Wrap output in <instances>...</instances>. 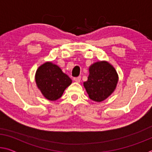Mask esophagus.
<instances>
[{"label":"esophagus","mask_w":152,"mask_h":152,"mask_svg":"<svg viewBox=\"0 0 152 152\" xmlns=\"http://www.w3.org/2000/svg\"><path fill=\"white\" fill-rule=\"evenodd\" d=\"M81 80V77L78 76V77H76V78H74V80L76 82V83H80Z\"/></svg>","instance_id":"34e87169"}]
</instances>
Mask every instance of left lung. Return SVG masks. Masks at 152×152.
I'll return each instance as SVG.
<instances>
[{
    "label": "left lung",
    "instance_id": "obj_1",
    "mask_svg": "<svg viewBox=\"0 0 152 152\" xmlns=\"http://www.w3.org/2000/svg\"><path fill=\"white\" fill-rule=\"evenodd\" d=\"M118 76L112 65L105 61H98L89 67V75L84 86L91 99L104 101L114 92Z\"/></svg>",
    "mask_w": 152,
    "mask_h": 152
}]
</instances>
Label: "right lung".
<instances>
[{"label": "right lung", "instance_id": "obj_1", "mask_svg": "<svg viewBox=\"0 0 152 152\" xmlns=\"http://www.w3.org/2000/svg\"><path fill=\"white\" fill-rule=\"evenodd\" d=\"M35 80L43 96L50 101L61 97L65 89L72 84L70 78L52 62H46L38 67Z\"/></svg>", "mask_w": 152, "mask_h": 152}]
</instances>
